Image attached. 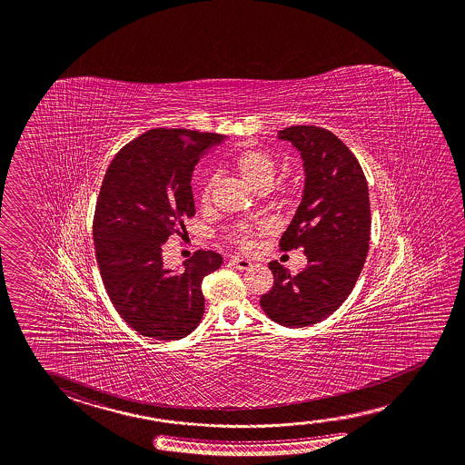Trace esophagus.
Returning a JSON list of instances; mask_svg holds the SVG:
<instances>
[{
    "instance_id": "34e87169",
    "label": "esophagus",
    "mask_w": 465,
    "mask_h": 465,
    "mask_svg": "<svg viewBox=\"0 0 465 465\" xmlns=\"http://www.w3.org/2000/svg\"><path fill=\"white\" fill-rule=\"evenodd\" d=\"M232 264L236 267V269H240V271H246V269H250L252 267V261L250 259L244 258H232Z\"/></svg>"
}]
</instances>
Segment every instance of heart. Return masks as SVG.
I'll use <instances>...</instances> for the list:
<instances>
[{
    "instance_id": "obj_1",
    "label": "heart",
    "mask_w": 465,
    "mask_h": 465,
    "mask_svg": "<svg viewBox=\"0 0 465 465\" xmlns=\"http://www.w3.org/2000/svg\"><path fill=\"white\" fill-rule=\"evenodd\" d=\"M232 167L242 176L244 183L254 191L269 190L275 176V160L259 149H243L232 160ZM213 180H207L201 191V203L209 204ZM264 232V225H240L232 232V240L243 250H252L254 238Z\"/></svg>"
}]
</instances>
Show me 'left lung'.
<instances>
[{
    "instance_id": "obj_1",
    "label": "left lung",
    "mask_w": 465,
    "mask_h": 465,
    "mask_svg": "<svg viewBox=\"0 0 465 465\" xmlns=\"http://www.w3.org/2000/svg\"><path fill=\"white\" fill-rule=\"evenodd\" d=\"M279 139L297 149L305 168V190L282 252L303 250L308 266L290 274L281 262H269L272 289L259 303L271 320L285 328H305L342 305L365 264L371 229L365 173L351 149L331 131L298 124L279 131Z\"/></svg>"
}]
</instances>
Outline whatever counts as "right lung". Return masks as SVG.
<instances>
[{"instance_id": "add662e5", "label": "right lung", "mask_w": 465, "mask_h": 465, "mask_svg": "<svg viewBox=\"0 0 465 465\" xmlns=\"http://www.w3.org/2000/svg\"><path fill=\"white\" fill-rule=\"evenodd\" d=\"M225 136L191 130H149L114 155L94 215V244L110 302L130 328L157 341H178L204 312L203 279L222 266L219 252L199 250L183 269L163 266L162 244L194 215V165ZM186 233V232H184Z\"/></svg>"}]
</instances>
